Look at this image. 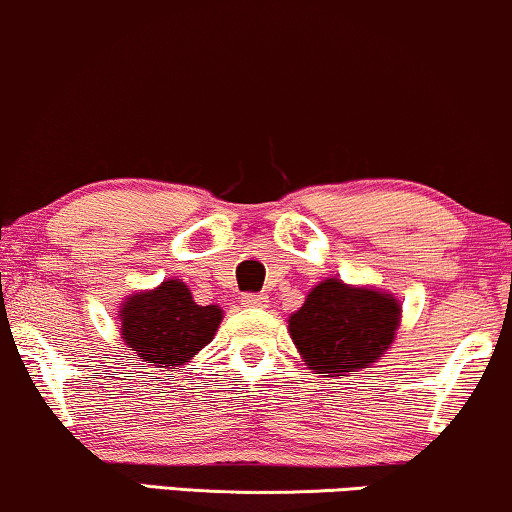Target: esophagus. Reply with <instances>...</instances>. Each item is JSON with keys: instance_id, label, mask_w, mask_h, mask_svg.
I'll return each mask as SVG.
<instances>
[{"instance_id": "esophagus-1", "label": "esophagus", "mask_w": 512, "mask_h": 512, "mask_svg": "<svg viewBox=\"0 0 512 512\" xmlns=\"http://www.w3.org/2000/svg\"><path fill=\"white\" fill-rule=\"evenodd\" d=\"M241 302L245 307H267L269 295L267 293H243Z\"/></svg>"}]
</instances>
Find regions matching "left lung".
Listing matches in <instances>:
<instances>
[{"label":"left lung","instance_id":"1","mask_svg":"<svg viewBox=\"0 0 512 512\" xmlns=\"http://www.w3.org/2000/svg\"><path fill=\"white\" fill-rule=\"evenodd\" d=\"M399 321L397 297L326 278L290 314L288 331L314 373L338 378L383 357L397 335Z\"/></svg>","mask_w":512,"mask_h":512}]
</instances>
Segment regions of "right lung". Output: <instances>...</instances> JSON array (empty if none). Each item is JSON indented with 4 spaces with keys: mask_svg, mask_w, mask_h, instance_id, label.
<instances>
[{
    "mask_svg": "<svg viewBox=\"0 0 512 512\" xmlns=\"http://www.w3.org/2000/svg\"><path fill=\"white\" fill-rule=\"evenodd\" d=\"M118 316L122 340L139 359L155 368H181L215 338L222 307H200L184 281L167 278L158 288L129 295Z\"/></svg>",
    "mask_w": 512,
    "mask_h": 512,
    "instance_id": "obj_1",
    "label": "right lung"
}]
</instances>
